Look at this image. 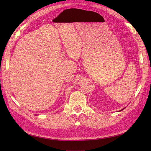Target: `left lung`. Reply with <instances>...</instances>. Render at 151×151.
<instances>
[{"instance_id":"obj_1","label":"left lung","mask_w":151,"mask_h":151,"mask_svg":"<svg viewBox=\"0 0 151 151\" xmlns=\"http://www.w3.org/2000/svg\"><path fill=\"white\" fill-rule=\"evenodd\" d=\"M125 108H123V109H125ZM123 109H121V110H120V111H122V110H123Z\"/></svg>"}]
</instances>
